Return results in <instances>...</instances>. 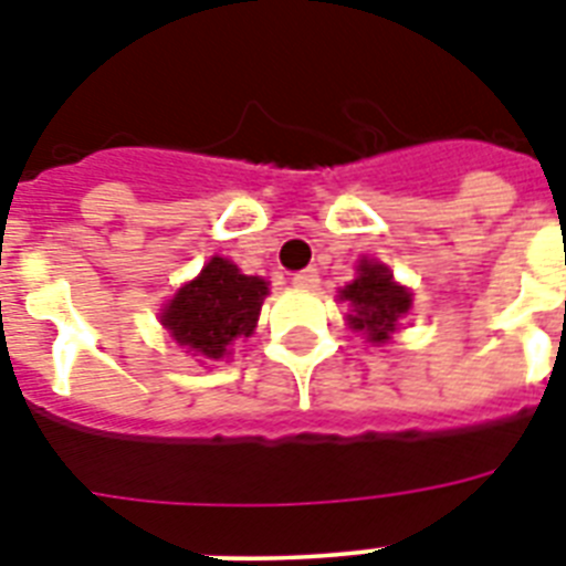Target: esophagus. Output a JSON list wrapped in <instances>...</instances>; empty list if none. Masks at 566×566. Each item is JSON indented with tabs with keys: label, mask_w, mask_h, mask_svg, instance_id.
Masks as SVG:
<instances>
[{
	"label": "esophagus",
	"mask_w": 566,
	"mask_h": 566,
	"mask_svg": "<svg viewBox=\"0 0 566 566\" xmlns=\"http://www.w3.org/2000/svg\"><path fill=\"white\" fill-rule=\"evenodd\" d=\"M293 284H296V287H317L319 284V275H317V270H300V273H293Z\"/></svg>",
	"instance_id": "obj_1"
}]
</instances>
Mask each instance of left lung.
Listing matches in <instances>:
<instances>
[{
	"label": "left lung",
	"mask_w": 566,
	"mask_h": 566,
	"mask_svg": "<svg viewBox=\"0 0 566 566\" xmlns=\"http://www.w3.org/2000/svg\"><path fill=\"white\" fill-rule=\"evenodd\" d=\"M340 296L353 305L349 326L367 332L373 344H385L399 317L411 308V293L394 282V273H387L385 264L373 261L358 264V279L346 284Z\"/></svg>",
	"instance_id": "8db88e82"
}]
</instances>
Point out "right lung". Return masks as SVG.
Returning <instances> with one entry per match:
<instances>
[{"mask_svg":"<svg viewBox=\"0 0 566 566\" xmlns=\"http://www.w3.org/2000/svg\"><path fill=\"white\" fill-rule=\"evenodd\" d=\"M264 296V279L243 275L226 258H211L199 279L176 293L161 323L176 344L217 361L234 337L255 332Z\"/></svg>","mask_w":566,"mask_h":566,"instance_id":"obj_1","label":"right lung"}]
</instances>
